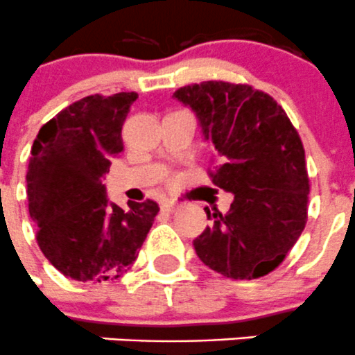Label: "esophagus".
<instances>
[{"label": "esophagus", "mask_w": 355, "mask_h": 355, "mask_svg": "<svg viewBox=\"0 0 355 355\" xmlns=\"http://www.w3.org/2000/svg\"><path fill=\"white\" fill-rule=\"evenodd\" d=\"M178 208H180V205H178V202H175V201H164L163 205H161V209H163V211H166V213H175Z\"/></svg>", "instance_id": "34e87169"}]
</instances>
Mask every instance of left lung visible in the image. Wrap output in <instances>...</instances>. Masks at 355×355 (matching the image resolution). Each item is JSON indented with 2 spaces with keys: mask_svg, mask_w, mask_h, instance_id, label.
<instances>
[{
  "mask_svg": "<svg viewBox=\"0 0 355 355\" xmlns=\"http://www.w3.org/2000/svg\"><path fill=\"white\" fill-rule=\"evenodd\" d=\"M173 97L196 112L215 147L213 184L234 194L229 211L213 213V225L194 239L199 260L230 279L267 276L307 223L311 185L300 135L284 109L250 85L202 81Z\"/></svg>",
  "mask_w": 355,
  "mask_h": 355,
  "instance_id": "1",
  "label": "left lung"
}]
</instances>
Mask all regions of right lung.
I'll list each match as a JSON object with an SVG mask.
<instances>
[{
    "instance_id": "1",
    "label": "right lung",
    "mask_w": 355,
    "mask_h": 355,
    "mask_svg": "<svg viewBox=\"0 0 355 355\" xmlns=\"http://www.w3.org/2000/svg\"><path fill=\"white\" fill-rule=\"evenodd\" d=\"M135 92L90 95L41 126L27 170L29 215L40 250L65 277L102 283L125 276L139 257L159 206L105 194L104 175L123 153L121 130Z\"/></svg>"
}]
</instances>
